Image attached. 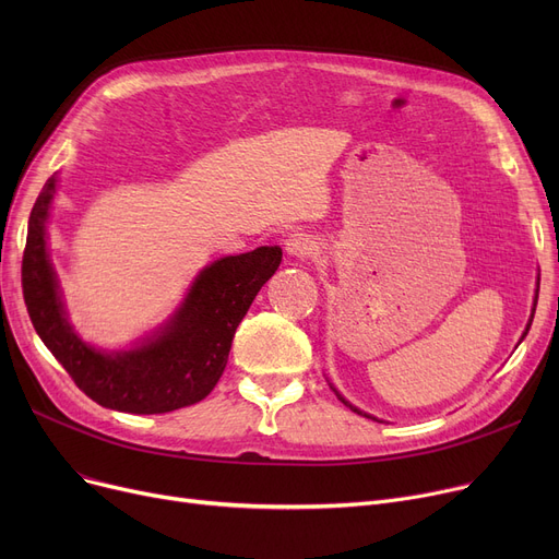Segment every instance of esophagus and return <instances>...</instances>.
<instances>
[{
	"instance_id": "1",
	"label": "esophagus",
	"mask_w": 559,
	"mask_h": 559,
	"mask_svg": "<svg viewBox=\"0 0 559 559\" xmlns=\"http://www.w3.org/2000/svg\"><path fill=\"white\" fill-rule=\"evenodd\" d=\"M285 251L289 255H295V258H306V255L317 251V245L306 233H292L289 238L285 240Z\"/></svg>"
}]
</instances>
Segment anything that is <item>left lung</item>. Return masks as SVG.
<instances>
[{"instance_id": "obj_1", "label": "left lung", "mask_w": 559, "mask_h": 559, "mask_svg": "<svg viewBox=\"0 0 559 559\" xmlns=\"http://www.w3.org/2000/svg\"><path fill=\"white\" fill-rule=\"evenodd\" d=\"M537 297H539V281H537V289H535V304H533V314H531V319H527V326H525V331H523V335H521V340H523V337H525V335H527V331H531V324H533V317H535V308H537ZM521 340H519V342H521ZM333 392H335V394H337V399H340V401H342V403H344V405H348V407H350V409H354V413H358V415H362V417H367V419H373V421H378V419H376V417H371V415H367V413H362V409H358V407H356V405H350V403H348V401H346V399H344V396H342V394H340V392H337V390H335V388H333Z\"/></svg>"}]
</instances>
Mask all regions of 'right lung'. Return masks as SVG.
I'll list each match as a JSON object with an SVG mask.
<instances>
[{"label": "right lung", "mask_w": 559, "mask_h": 559, "mask_svg": "<svg viewBox=\"0 0 559 559\" xmlns=\"http://www.w3.org/2000/svg\"><path fill=\"white\" fill-rule=\"evenodd\" d=\"M56 176L43 186L22 258V295L32 324L76 388L95 403L131 415H163L209 396L228 362L242 317L278 270L281 247H258L209 264L179 310L152 337L129 350L85 344L66 317L47 253V217Z\"/></svg>", "instance_id": "right-lung-1"}]
</instances>
